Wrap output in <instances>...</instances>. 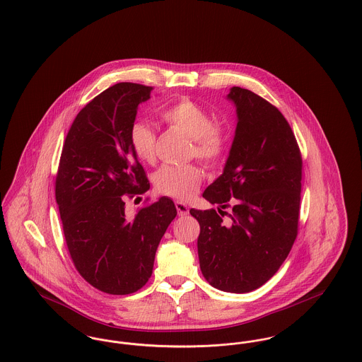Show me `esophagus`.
I'll return each instance as SVG.
<instances>
[{
	"mask_svg": "<svg viewBox=\"0 0 362 362\" xmlns=\"http://www.w3.org/2000/svg\"><path fill=\"white\" fill-rule=\"evenodd\" d=\"M175 206H176V211H177L179 216H186V214H189V206H187L185 202L176 201V202H175Z\"/></svg>",
	"mask_w": 362,
	"mask_h": 362,
	"instance_id": "obj_1",
	"label": "esophagus"
}]
</instances>
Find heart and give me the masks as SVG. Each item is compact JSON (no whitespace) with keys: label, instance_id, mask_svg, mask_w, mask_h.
Instances as JSON below:
<instances>
[{"label":"heart","instance_id":"1","mask_svg":"<svg viewBox=\"0 0 362 362\" xmlns=\"http://www.w3.org/2000/svg\"><path fill=\"white\" fill-rule=\"evenodd\" d=\"M160 117L170 127L180 129L192 138V156L206 165L214 164L223 154L226 135L223 128L213 124L211 113L192 100H179L160 110ZM129 145L142 161L156 157L157 136L144 122H135L128 132ZM202 172L195 165H164L156 173V187L165 195L187 199L197 192Z\"/></svg>","mask_w":362,"mask_h":362}]
</instances>
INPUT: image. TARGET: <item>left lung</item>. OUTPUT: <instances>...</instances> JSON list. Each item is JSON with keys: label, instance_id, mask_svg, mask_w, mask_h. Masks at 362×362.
Here are the masks:
<instances>
[{"label": "left lung", "instance_id": "left-lung-1", "mask_svg": "<svg viewBox=\"0 0 362 362\" xmlns=\"http://www.w3.org/2000/svg\"><path fill=\"white\" fill-rule=\"evenodd\" d=\"M236 128L223 173L202 197L233 212L190 209L201 227L204 277L227 293H249L274 276L297 238L302 160L284 116L250 90L233 87ZM220 211V209H218Z\"/></svg>", "mask_w": 362, "mask_h": 362}]
</instances>
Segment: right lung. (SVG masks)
<instances>
[{
    "instance_id": "1",
    "label": "right lung",
    "mask_w": 362,
    "mask_h": 362,
    "mask_svg": "<svg viewBox=\"0 0 362 362\" xmlns=\"http://www.w3.org/2000/svg\"><path fill=\"white\" fill-rule=\"evenodd\" d=\"M151 87L117 83L90 101L65 138L56 201L71 258L93 287L113 296L142 288L176 208L168 197L126 214V194L150 185L128 132Z\"/></svg>"
}]
</instances>
